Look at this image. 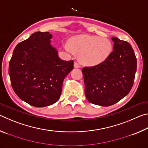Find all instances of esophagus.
I'll use <instances>...</instances> for the list:
<instances>
[{
	"label": "esophagus",
	"mask_w": 148,
	"mask_h": 148,
	"mask_svg": "<svg viewBox=\"0 0 148 148\" xmlns=\"http://www.w3.org/2000/svg\"><path fill=\"white\" fill-rule=\"evenodd\" d=\"M74 68H79L80 65H79V63H77V62H75L74 64Z\"/></svg>",
	"instance_id": "obj_1"
}]
</instances>
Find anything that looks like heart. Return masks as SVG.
I'll return each mask as SVG.
<instances>
[{"instance_id": "obj_1", "label": "heart", "mask_w": 148, "mask_h": 148, "mask_svg": "<svg viewBox=\"0 0 148 148\" xmlns=\"http://www.w3.org/2000/svg\"><path fill=\"white\" fill-rule=\"evenodd\" d=\"M64 47L68 51L76 53L82 64L92 66L106 61L112 52V44L104 37L80 35L72 38Z\"/></svg>"}]
</instances>
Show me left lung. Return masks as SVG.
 Listing matches in <instances>:
<instances>
[{
    "mask_svg": "<svg viewBox=\"0 0 148 148\" xmlns=\"http://www.w3.org/2000/svg\"><path fill=\"white\" fill-rule=\"evenodd\" d=\"M113 51L102 63L82 69L85 94L89 102L102 106L117 103L133 86L137 61L129 42L112 37Z\"/></svg>",
    "mask_w": 148,
    "mask_h": 148,
    "instance_id": "8db88e82",
    "label": "left lung"
}]
</instances>
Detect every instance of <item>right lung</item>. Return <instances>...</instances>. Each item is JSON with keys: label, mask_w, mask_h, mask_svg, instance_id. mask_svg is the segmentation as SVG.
Returning a JSON list of instances; mask_svg holds the SVG:
<instances>
[{"label": "right lung", "mask_w": 148, "mask_h": 148, "mask_svg": "<svg viewBox=\"0 0 148 148\" xmlns=\"http://www.w3.org/2000/svg\"><path fill=\"white\" fill-rule=\"evenodd\" d=\"M52 34L36 32L15 47L9 63L12 87L20 99L34 107L58 101L64 77L74 68L51 44Z\"/></svg>", "instance_id": "1"}]
</instances>
